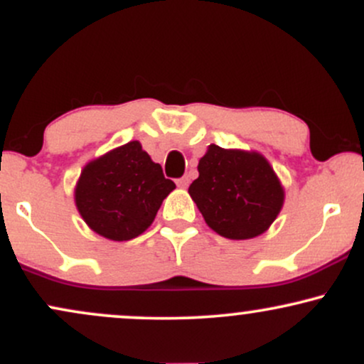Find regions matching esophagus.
Instances as JSON below:
<instances>
[{
	"mask_svg": "<svg viewBox=\"0 0 364 364\" xmlns=\"http://www.w3.org/2000/svg\"><path fill=\"white\" fill-rule=\"evenodd\" d=\"M176 185H178L179 188H188V185H190V176L179 178L178 181H176Z\"/></svg>",
	"mask_w": 364,
	"mask_h": 364,
	"instance_id": "esophagus-1",
	"label": "esophagus"
}]
</instances>
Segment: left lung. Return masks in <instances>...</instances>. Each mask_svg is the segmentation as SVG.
Here are the masks:
<instances>
[{"label": "left lung", "mask_w": 364, "mask_h": 364, "mask_svg": "<svg viewBox=\"0 0 364 364\" xmlns=\"http://www.w3.org/2000/svg\"><path fill=\"white\" fill-rule=\"evenodd\" d=\"M212 231L228 240L263 235L284 205V186L257 150L208 145L198 178L188 188Z\"/></svg>", "instance_id": "obj_1"}]
</instances>
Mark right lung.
I'll use <instances>...</instances> for the list:
<instances>
[{"label":"right lung","instance_id":"1","mask_svg":"<svg viewBox=\"0 0 364 364\" xmlns=\"http://www.w3.org/2000/svg\"><path fill=\"white\" fill-rule=\"evenodd\" d=\"M174 188L161 164L133 140L87 162L75 186V205L99 236L128 241L147 231Z\"/></svg>","mask_w":364,"mask_h":364}]
</instances>
